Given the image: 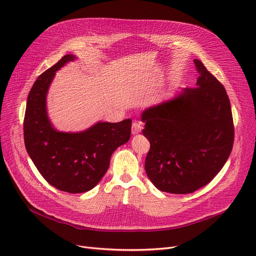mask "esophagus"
<instances>
[{"mask_svg": "<svg viewBox=\"0 0 256 256\" xmlns=\"http://www.w3.org/2000/svg\"><path fill=\"white\" fill-rule=\"evenodd\" d=\"M143 128V124L139 120H135L132 126V135H137Z\"/></svg>", "mask_w": 256, "mask_h": 256, "instance_id": "1", "label": "esophagus"}]
</instances>
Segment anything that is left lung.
<instances>
[{
	"mask_svg": "<svg viewBox=\"0 0 256 256\" xmlns=\"http://www.w3.org/2000/svg\"><path fill=\"white\" fill-rule=\"evenodd\" d=\"M196 87L147 108L141 119L150 150L145 171L156 189L192 193L208 184L230 156L234 139L230 102L224 86L200 60Z\"/></svg>",
	"mask_w": 256,
	"mask_h": 256,
	"instance_id": "8db88e82",
	"label": "left lung"
}]
</instances>
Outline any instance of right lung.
I'll return each instance as SVG.
<instances>
[{
    "mask_svg": "<svg viewBox=\"0 0 256 256\" xmlns=\"http://www.w3.org/2000/svg\"><path fill=\"white\" fill-rule=\"evenodd\" d=\"M74 55H65L40 74L30 90L24 119V146L42 178L56 189L84 193L96 186L110 165L112 154L130 138L132 120L98 122L80 132L54 128L46 113L52 80Z\"/></svg>",
    "mask_w": 256,
    "mask_h": 256,
    "instance_id": "right-lung-1",
    "label": "right lung"
}]
</instances>
